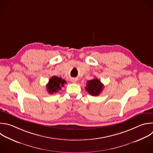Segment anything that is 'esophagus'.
Listing matches in <instances>:
<instances>
[{
  "label": "esophagus",
  "instance_id": "34e87169",
  "mask_svg": "<svg viewBox=\"0 0 153 153\" xmlns=\"http://www.w3.org/2000/svg\"><path fill=\"white\" fill-rule=\"evenodd\" d=\"M76 81H77V80H76V79H71V82H73V83H76Z\"/></svg>",
  "mask_w": 153,
  "mask_h": 153
}]
</instances>
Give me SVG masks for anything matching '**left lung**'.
Returning a JSON list of instances; mask_svg holds the SVG:
<instances>
[{
	"instance_id": "obj_1",
	"label": "left lung",
	"mask_w": 153,
	"mask_h": 153,
	"mask_svg": "<svg viewBox=\"0 0 153 153\" xmlns=\"http://www.w3.org/2000/svg\"><path fill=\"white\" fill-rule=\"evenodd\" d=\"M103 88L104 86L100 80L95 78L87 82L85 89L89 94L93 96H97L103 91Z\"/></svg>"
}]
</instances>
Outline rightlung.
<instances>
[{
  "label": "right lung",
  "mask_w": 153,
  "mask_h": 153,
  "mask_svg": "<svg viewBox=\"0 0 153 153\" xmlns=\"http://www.w3.org/2000/svg\"><path fill=\"white\" fill-rule=\"evenodd\" d=\"M65 83L66 82L61 77L53 76L50 79L48 83L46 85L47 91L49 94H55L61 89L62 86H64V83Z\"/></svg>",
  "instance_id": "obj_1"
}]
</instances>
